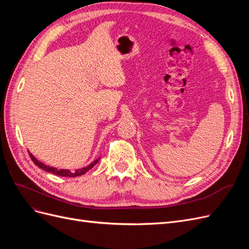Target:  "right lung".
I'll return each mask as SVG.
<instances>
[{"label": "right lung", "instance_id": "obj_1", "mask_svg": "<svg viewBox=\"0 0 249 249\" xmlns=\"http://www.w3.org/2000/svg\"><path fill=\"white\" fill-rule=\"evenodd\" d=\"M29 155H30V157H31V159L34 162V164L37 165V166L41 168L42 170H46L48 172H52V173H54V175H57V176H60V177H69V178H74V177H80V176L85 175V173L91 169L100 160V158H97V159H95L92 163H90L89 165H87V166L71 170V169H59L57 167L50 166V165H47V164L40 162L39 160H37L36 158L30 152H29Z\"/></svg>", "mask_w": 249, "mask_h": 249}]
</instances>
